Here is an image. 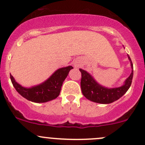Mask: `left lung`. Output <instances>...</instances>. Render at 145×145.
I'll return each instance as SVG.
<instances>
[{
    "label": "left lung",
    "instance_id": "obj_1",
    "mask_svg": "<svg viewBox=\"0 0 145 145\" xmlns=\"http://www.w3.org/2000/svg\"><path fill=\"white\" fill-rule=\"evenodd\" d=\"M131 62L132 71L129 77L125 81L124 85L116 88H104L95 81L93 78L85 70L80 69L81 72V87L82 93L88 99L99 103H110L121 98L128 91L132 83L133 76V66L131 57L128 56Z\"/></svg>",
    "mask_w": 145,
    "mask_h": 145
}]
</instances>
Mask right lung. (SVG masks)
I'll list each match as a JSON object with an SVG mask.
<instances>
[{"mask_svg": "<svg viewBox=\"0 0 145 145\" xmlns=\"http://www.w3.org/2000/svg\"><path fill=\"white\" fill-rule=\"evenodd\" d=\"M71 69V66L59 69L44 83L30 88L18 84L11 74L10 79L16 90L23 97L35 103H45L58 97L62 83Z\"/></svg>", "mask_w": 145, "mask_h": 145, "instance_id": "add662e5", "label": "right lung"}]
</instances>
